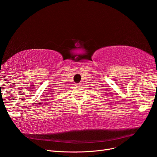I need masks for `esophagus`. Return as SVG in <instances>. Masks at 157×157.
<instances>
[{"instance_id":"1","label":"esophagus","mask_w":157,"mask_h":157,"mask_svg":"<svg viewBox=\"0 0 157 157\" xmlns=\"http://www.w3.org/2000/svg\"><path fill=\"white\" fill-rule=\"evenodd\" d=\"M75 86H81V83H77V84H75Z\"/></svg>"}]
</instances>
